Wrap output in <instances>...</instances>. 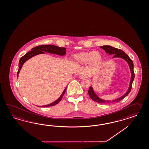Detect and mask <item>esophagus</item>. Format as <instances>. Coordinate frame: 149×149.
Wrapping results in <instances>:
<instances>
[{"instance_id": "34e87169", "label": "esophagus", "mask_w": 149, "mask_h": 149, "mask_svg": "<svg viewBox=\"0 0 149 149\" xmlns=\"http://www.w3.org/2000/svg\"><path fill=\"white\" fill-rule=\"evenodd\" d=\"M79 77H80V79H84L86 78V76H84V75H80V76H79Z\"/></svg>"}]
</instances>
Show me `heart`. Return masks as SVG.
I'll return each instance as SVG.
<instances>
[{
    "label": "heart",
    "mask_w": 149,
    "mask_h": 149,
    "mask_svg": "<svg viewBox=\"0 0 149 149\" xmlns=\"http://www.w3.org/2000/svg\"><path fill=\"white\" fill-rule=\"evenodd\" d=\"M102 56L98 51L82 52L75 56V60L80 63H86L88 62L91 65H96L101 61Z\"/></svg>",
    "instance_id": "obj_1"
}]
</instances>
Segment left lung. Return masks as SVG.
<instances>
[{
	"instance_id": "1",
	"label": "left lung",
	"mask_w": 149,
	"mask_h": 149,
	"mask_svg": "<svg viewBox=\"0 0 149 149\" xmlns=\"http://www.w3.org/2000/svg\"><path fill=\"white\" fill-rule=\"evenodd\" d=\"M100 47L103 49L105 52L107 53H109V55L114 54V56H113V58H116V57H119L121 58H123L125 61H127L130 68L131 73V79L130 84V87L128 89L127 92L123 96H122L121 97L116 99L115 100H113L112 101H105L103 100H102L101 98H99L98 96L95 94L94 91H93V88L91 87L89 88V91H88V94L89 95V96L91 97V98L94 101L98 102L100 103H115V102H118L120 101H121L122 99H123L124 97H125L127 95L129 94V93L130 92L131 88H132V82L134 81V63L133 61H132V60L131 59L129 56L127 54H125V53L124 51L116 48L113 47L112 46H101Z\"/></svg>"
}]
</instances>
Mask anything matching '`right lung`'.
<instances>
[{"instance_id": "add662e5", "label": "right lung", "mask_w": 149, "mask_h": 149, "mask_svg": "<svg viewBox=\"0 0 149 149\" xmlns=\"http://www.w3.org/2000/svg\"><path fill=\"white\" fill-rule=\"evenodd\" d=\"M65 49H66L65 48L60 47H58V46H56L54 45H40V46H36V47L33 48L32 49V51H29L20 58L19 62L18 71L17 72V77H18L19 73L20 72V70L22 68L23 64L25 63L26 61H27L29 58H31L32 57H33L36 55L44 54L45 53V52L52 53V54H56L62 56V55L65 54V53H66ZM65 90H66V88L65 89L64 91H63L60 97L57 100H56L55 101L52 103L49 104L40 106V107H51V106H53V105L58 104V102L61 100L62 97L63 96V95L65 93Z\"/></svg>"}]
</instances>
